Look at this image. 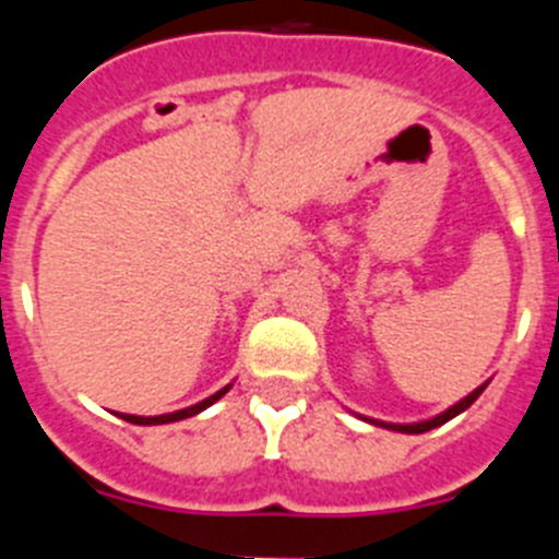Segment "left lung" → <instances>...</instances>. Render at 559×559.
Listing matches in <instances>:
<instances>
[{
  "instance_id": "left-lung-1",
  "label": "left lung",
  "mask_w": 559,
  "mask_h": 559,
  "mask_svg": "<svg viewBox=\"0 0 559 559\" xmlns=\"http://www.w3.org/2000/svg\"><path fill=\"white\" fill-rule=\"evenodd\" d=\"M487 383H490V380H487ZM487 383H481V386H478V389H473V392L467 394V397L459 400L456 406H451V408H448V412L437 414V417H433V419H423V423H408V426H400V423H380V419H369V417H364V419H367V423H372V426L389 428V431L426 433V431H431V428H439V426H442V423H448V419H453V417H456V414H462L464 408H471L473 403H476V400H478V394H481L484 389H487Z\"/></svg>"
}]
</instances>
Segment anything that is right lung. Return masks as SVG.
<instances>
[{
	"label": "right lung",
	"mask_w": 559,
	"mask_h": 559,
	"mask_svg": "<svg viewBox=\"0 0 559 559\" xmlns=\"http://www.w3.org/2000/svg\"><path fill=\"white\" fill-rule=\"evenodd\" d=\"M229 389H231V383H229V386L221 389V392L210 394V397H206V400H201V403H195V406L181 408V412L159 414V417H136V414H117V417H122V419H126V423H133V426H165V423H179V419L195 417V414H199V412H204V408H210L212 403H215V400L224 397V394L229 392Z\"/></svg>",
	"instance_id": "add662e5"
}]
</instances>
